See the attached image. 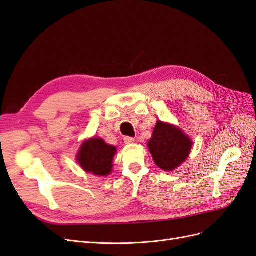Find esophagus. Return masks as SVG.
Wrapping results in <instances>:
<instances>
[{"label": "esophagus", "mask_w": 256, "mask_h": 256, "mask_svg": "<svg viewBox=\"0 0 256 256\" xmlns=\"http://www.w3.org/2000/svg\"><path fill=\"white\" fill-rule=\"evenodd\" d=\"M124 142H125V144H134L136 142V140L134 138L125 136V138H124Z\"/></svg>", "instance_id": "esophagus-1"}]
</instances>
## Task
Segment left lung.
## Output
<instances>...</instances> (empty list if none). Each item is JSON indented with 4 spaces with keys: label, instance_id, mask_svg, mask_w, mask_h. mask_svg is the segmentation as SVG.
<instances>
[{
    "label": "left lung",
    "instance_id": "left-lung-1",
    "mask_svg": "<svg viewBox=\"0 0 256 256\" xmlns=\"http://www.w3.org/2000/svg\"><path fill=\"white\" fill-rule=\"evenodd\" d=\"M147 147L156 166L171 172L188 158L192 141L182 129L158 120Z\"/></svg>",
    "mask_w": 256,
    "mask_h": 256
}]
</instances>
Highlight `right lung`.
Returning a JSON list of instances; mask_svg holds the SVG:
<instances>
[{"instance_id":"add662e5","label":"right lung","mask_w":256,"mask_h":256,"mask_svg":"<svg viewBox=\"0 0 256 256\" xmlns=\"http://www.w3.org/2000/svg\"><path fill=\"white\" fill-rule=\"evenodd\" d=\"M116 147L106 144L102 138L84 141L76 154V161L86 173L96 176L111 174Z\"/></svg>"}]
</instances>
